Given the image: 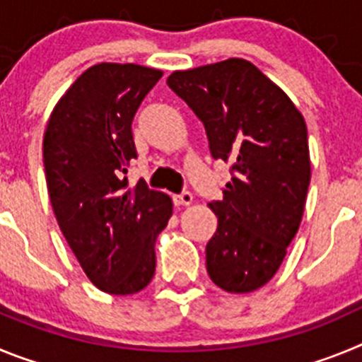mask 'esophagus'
I'll return each mask as SVG.
<instances>
[{"label":"esophagus","mask_w":362,"mask_h":362,"mask_svg":"<svg viewBox=\"0 0 362 362\" xmlns=\"http://www.w3.org/2000/svg\"><path fill=\"white\" fill-rule=\"evenodd\" d=\"M174 201L175 204H179V206H185V204H190L192 201H194V196H192L190 190H183L181 194L174 196Z\"/></svg>","instance_id":"34e87169"}]
</instances>
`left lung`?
I'll list each match as a JSON object with an SVG mask.
<instances>
[{"mask_svg":"<svg viewBox=\"0 0 362 362\" xmlns=\"http://www.w3.org/2000/svg\"><path fill=\"white\" fill-rule=\"evenodd\" d=\"M166 85L204 124L210 153L230 165L206 270L219 288L246 293L274 277L296 238L310 185L306 123L257 66L226 59L174 72Z\"/></svg>","mask_w":362,"mask_h":362,"instance_id":"1","label":"left lung"}]
</instances>
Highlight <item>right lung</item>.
<instances>
[{"label":"right lung","mask_w":362,"mask_h":362,"mask_svg":"<svg viewBox=\"0 0 362 362\" xmlns=\"http://www.w3.org/2000/svg\"><path fill=\"white\" fill-rule=\"evenodd\" d=\"M163 72L99 63L59 99L43 139V166L57 225L86 277L103 292L130 296L152 281L156 238L172 201L145 181L129 188L137 158L132 121Z\"/></svg>","instance_id":"add662e5"}]
</instances>
